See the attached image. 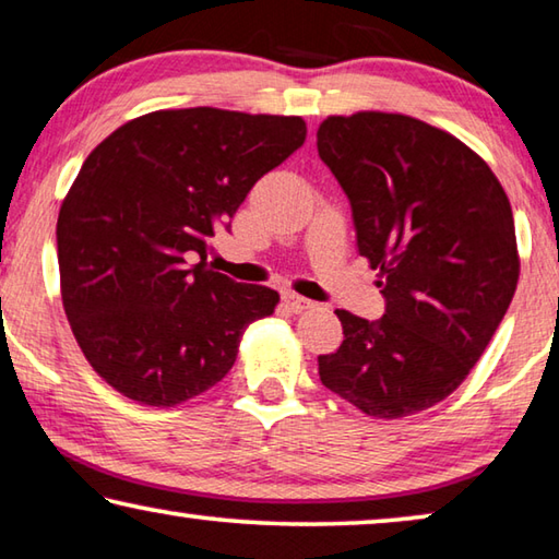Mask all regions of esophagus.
Segmentation results:
<instances>
[{
  "label": "esophagus",
  "mask_w": 559,
  "mask_h": 559,
  "mask_svg": "<svg viewBox=\"0 0 559 559\" xmlns=\"http://www.w3.org/2000/svg\"><path fill=\"white\" fill-rule=\"evenodd\" d=\"M283 306H286L290 313H302V310L313 308V300L302 298V296H298V293L286 290V293H283Z\"/></svg>",
  "instance_id": "34e87169"
}]
</instances>
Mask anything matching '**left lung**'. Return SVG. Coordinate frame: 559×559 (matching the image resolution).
I'll use <instances>...</instances> for the list:
<instances>
[{"label": "left lung", "instance_id": "8db88e82", "mask_svg": "<svg viewBox=\"0 0 559 559\" xmlns=\"http://www.w3.org/2000/svg\"><path fill=\"white\" fill-rule=\"evenodd\" d=\"M318 155L386 302L380 320L335 310L345 340L318 357L320 382L374 419L419 414L466 380L513 300L508 194L459 138L400 112L330 116Z\"/></svg>", "mask_w": 559, "mask_h": 559}]
</instances>
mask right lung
<instances>
[{
    "label": "right lung",
    "instance_id": "right-lung-1",
    "mask_svg": "<svg viewBox=\"0 0 559 559\" xmlns=\"http://www.w3.org/2000/svg\"><path fill=\"white\" fill-rule=\"evenodd\" d=\"M306 132L298 116L155 110L86 157L56 224L61 298L112 390L175 406L231 370L243 330L276 310L278 293L212 271L206 243Z\"/></svg>",
    "mask_w": 559,
    "mask_h": 559
}]
</instances>
